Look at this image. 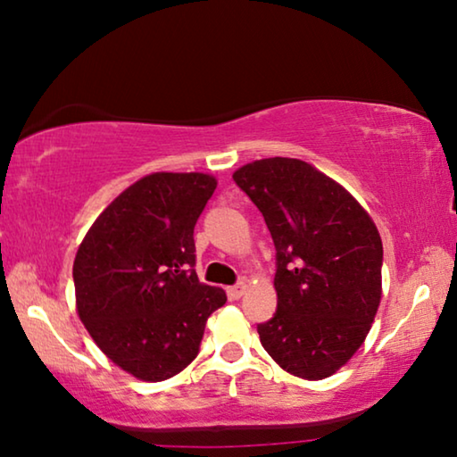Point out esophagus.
<instances>
[{
  "instance_id": "34e87169",
  "label": "esophagus",
  "mask_w": 457,
  "mask_h": 457,
  "mask_svg": "<svg viewBox=\"0 0 457 457\" xmlns=\"http://www.w3.org/2000/svg\"><path fill=\"white\" fill-rule=\"evenodd\" d=\"M245 288H247L245 282H237V284H234V286H229L228 294H229L231 298H242L244 294H245Z\"/></svg>"
}]
</instances>
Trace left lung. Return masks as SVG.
Listing matches in <instances>:
<instances>
[{"label": "left lung", "mask_w": 457, "mask_h": 457, "mask_svg": "<svg viewBox=\"0 0 457 457\" xmlns=\"http://www.w3.org/2000/svg\"><path fill=\"white\" fill-rule=\"evenodd\" d=\"M234 181L276 247L278 306L258 324L260 343L292 375L330 377L357 353L381 303V236L349 191L304 161H253Z\"/></svg>", "instance_id": "8db88e82"}]
</instances>
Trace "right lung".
<instances>
[{
  "label": "right lung",
  "mask_w": 457,
  "mask_h": 457,
  "mask_svg": "<svg viewBox=\"0 0 457 457\" xmlns=\"http://www.w3.org/2000/svg\"><path fill=\"white\" fill-rule=\"evenodd\" d=\"M204 173H153L92 223L72 276L84 327L114 365L165 381L197 357L226 292L199 282L193 229L215 191Z\"/></svg>",
  "instance_id": "1"
}]
</instances>
